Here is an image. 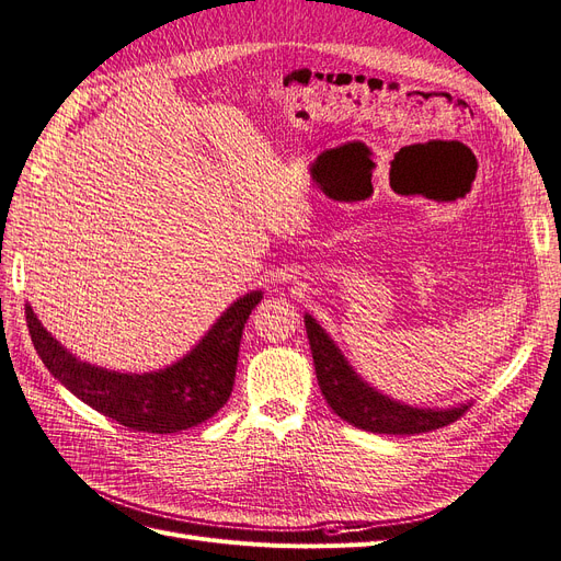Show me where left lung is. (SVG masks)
<instances>
[{
  "label": "left lung",
  "mask_w": 561,
  "mask_h": 561,
  "mask_svg": "<svg viewBox=\"0 0 561 561\" xmlns=\"http://www.w3.org/2000/svg\"><path fill=\"white\" fill-rule=\"evenodd\" d=\"M304 322L322 397L332 405V411L341 420L351 422L353 427L374 434H424L448 427V424L467 413L469 405H459V409L450 411L411 409V405H401L378 394L357 378V374L339 353L334 341L324 334L322 327L311 316H306Z\"/></svg>",
  "instance_id": "left-lung-1"
}]
</instances>
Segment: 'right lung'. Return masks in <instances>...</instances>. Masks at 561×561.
<instances>
[{
  "mask_svg": "<svg viewBox=\"0 0 561 561\" xmlns=\"http://www.w3.org/2000/svg\"><path fill=\"white\" fill-rule=\"evenodd\" d=\"M262 293L234 301L181 362L156 374H118L79 362L57 343L25 306L38 357L65 388L123 427L148 434H176L197 427L227 403L237 378L243 327Z\"/></svg>",
  "mask_w": 561,
  "mask_h": 561,
  "instance_id": "add662e5",
  "label": "right lung"
}]
</instances>
